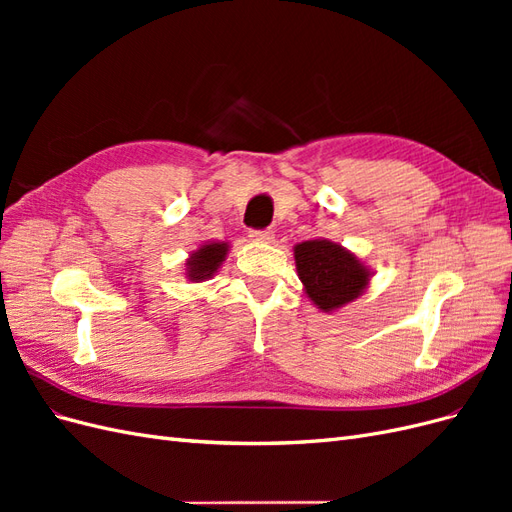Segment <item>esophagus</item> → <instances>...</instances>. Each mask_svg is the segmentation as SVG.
I'll list each match as a JSON object with an SVG mask.
<instances>
[{
  "label": "esophagus",
  "instance_id": "1",
  "mask_svg": "<svg viewBox=\"0 0 512 512\" xmlns=\"http://www.w3.org/2000/svg\"><path fill=\"white\" fill-rule=\"evenodd\" d=\"M250 237L252 241H258V243H271L275 239L273 230H250Z\"/></svg>",
  "mask_w": 512,
  "mask_h": 512
}]
</instances>
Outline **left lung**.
<instances>
[{"instance_id": "left-lung-1", "label": "left lung", "mask_w": 512, "mask_h": 512, "mask_svg": "<svg viewBox=\"0 0 512 512\" xmlns=\"http://www.w3.org/2000/svg\"><path fill=\"white\" fill-rule=\"evenodd\" d=\"M294 265L309 301L327 314L359 299L374 275L359 256L329 239L294 245Z\"/></svg>"}]
</instances>
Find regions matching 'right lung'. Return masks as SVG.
<instances>
[{"mask_svg":"<svg viewBox=\"0 0 512 512\" xmlns=\"http://www.w3.org/2000/svg\"><path fill=\"white\" fill-rule=\"evenodd\" d=\"M228 252H230V245L226 241L203 243L198 250L190 254L188 260H185V277L194 284L211 280V277L222 267Z\"/></svg>","mask_w":512,"mask_h":512,"instance_id":"add662e5","label":"right lung"}]
</instances>
